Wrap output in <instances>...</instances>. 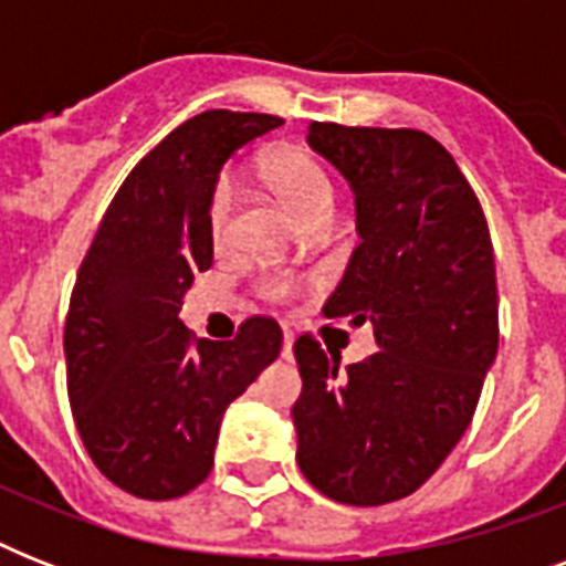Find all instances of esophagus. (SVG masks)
<instances>
[{"instance_id": "34e87169", "label": "esophagus", "mask_w": 566, "mask_h": 566, "mask_svg": "<svg viewBox=\"0 0 566 566\" xmlns=\"http://www.w3.org/2000/svg\"><path fill=\"white\" fill-rule=\"evenodd\" d=\"M293 349V332L291 328H284V353H291Z\"/></svg>"}]
</instances>
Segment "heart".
Here are the masks:
<instances>
[{"label":"heart","instance_id":"obj_1","mask_svg":"<svg viewBox=\"0 0 566 566\" xmlns=\"http://www.w3.org/2000/svg\"><path fill=\"white\" fill-rule=\"evenodd\" d=\"M266 181L273 185L275 193L291 205L305 222L332 220L335 211V185L328 176L326 164L319 161L311 149H279L266 158L264 164ZM231 208H234V188L229 176H220L213 181L211 196H208V234L220 247L229 234ZM302 287V279L287 270H264L255 279V291L270 302L293 300Z\"/></svg>","mask_w":566,"mask_h":566}]
</instances>
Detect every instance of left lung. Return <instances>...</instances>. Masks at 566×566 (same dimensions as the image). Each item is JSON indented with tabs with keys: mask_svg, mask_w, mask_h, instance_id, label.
I'll return each instance as SVG.
<instances>
[{
	"mask_svg": "<svg viewBox=\"0 0 566 566\" xmlns=\"http://www.w3.org/2000/svg\"><path fill=\"white\" fill-rule=\"evenodd\" d=\"M308 144L355 190L361 243L328 317L370 319L378 353H340L300 335L296 464L344 505L405 500L473 420L500 346V296L482 202L455 158L417 128L311 123Z\"/></svg>",
	"mask_w": 566,
	"mask_h": 566,
	"instance_id": "obj_1",
	"label": "left lung"
}]
</instances>
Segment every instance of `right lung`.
Segmentation results:
<instances>
[{"mask_svg":"<svg viewBox=\"0 0 566 566\" xmlns=\"http://www.w3.org/2000/svg\"><path fill=\"white\" fill-rule=\"evenodd\" d=\"M273 114L205 111L164 137L111 199L75 275L64 323L66 396L87 455L140 500H179L208 479L222 413L282 353V328L252 314L208 344L179 319L213 261L208 196Z\"/></svg>","mask_w":566,"mask_h":566,"instance_id":"obj_1","label":"right lung"}]
</instances>
